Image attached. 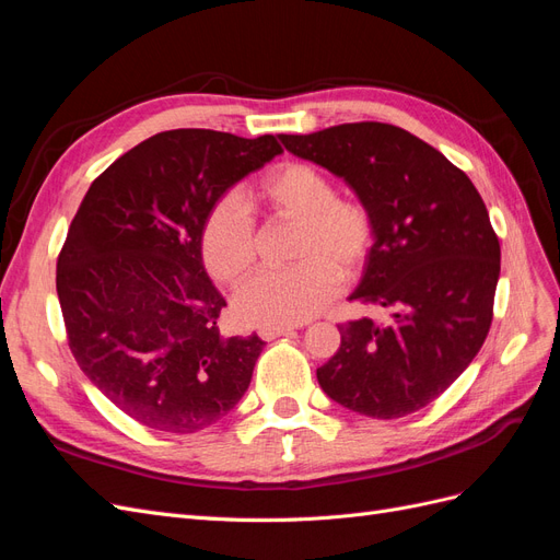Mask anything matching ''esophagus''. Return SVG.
<instances>
[{
  "label": "esophagus",
  "mask_w": 560,
  "mask_h": 560,
  "mask_svg": "<svg viewBox=\"0 0 560 560\" xmlns=\"http://www.w3.org/2000/svg\"><path fill=\"white\" fill-rule=\"evenodd\" d=\"M287 334H294V327H259V336L264 341H273V338L287 336Z\"/></svg>",
  "instance_id": "1"
}]
</instances>
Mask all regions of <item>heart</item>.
I'll list each match as a JSON object with an SVG mask.
<instances>
[{"label": "heart", "mask_w": 560, "mask_h": 560, "mask_svg": "<svg viewBox=\"0 0 560 560\" xmlns=\"http://www.w3.org/2000/svg\"><path fill=\"white\" fill-rule=\"evenodd\" d=\"M334 182L306 163H282L252 189V198L282 217L299 219L294 257L287 268L264 270L235 296V313L249 325L292 327L325 311L346 276L358 273L374 245L364 206L338 200ZM200 254L210 276L241 284L257 266V233L238 198L226 196L200 226Z\"/></svg>", "instance_id": "b5f03b06"}]
</instances>
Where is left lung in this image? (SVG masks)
I'll return each instance as SVG.
<instances>
[{
	"label": "left lung",
	"instance_id": "8db88e82",
	"mask_svg": "<svg viewBox=\"0 0 560 560\" xmlns=\"http://www.w3.org/2000/svg\"><path fill=\"white\" fill-rule=\"evenodd\" d=\"M290 154L341 177L374 222L350 299L389 311L338 327L341 348L317 369L327 397L369 418L420 411L481 350L500 278V243L469 177L434 147L389 124L278 135Z\"/></svg>",
	"mask_w": 560,
	"mask_h": 560
}]
</instances>
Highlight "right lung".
Segmentation results:
<instances>
[{
  "label": "right lung",
  "mask_w": 560,
  "mask_h": 560,
  "mask_svg": "<svg viewBox=\"0 0 560 560\" xmlns=\"http://www.w3.org/2000/svg\"><path fill=\"white\" fill-rule=\"evenodd\" d=\"M280 151L273 135L159 132L116 159L72 219L56 276L72 354L100 393L151 430L210 428L247 393L266 343L219 334L226 301L202 266L200 226Z\"/></svg>",
  "instance_id": "obj_1"
}]
</instances>
